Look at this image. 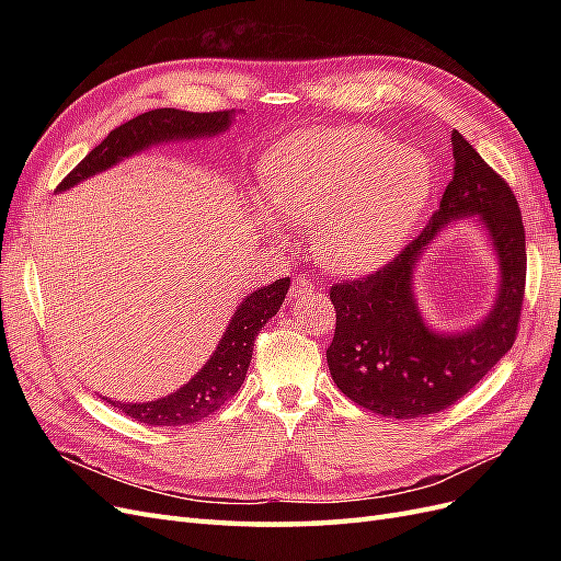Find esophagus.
Instances as JSON below:
<instances>
[{"instance_id":"34e87169","label":"esophagus","mask_w":561,"mask_h":561,"mask_svg":"<svg viewBox=\"0 0 561 561\" xmlns=\"http://www.w3.org/2000/svg\"><path fill=\"white\" fill-rule=\"evenodd\" d=\"M313 290H316V285L311 280L295 278L293 287H290V299H304V297H309Z\"/></svg>"}]
</instances>
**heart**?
I'll return each instance as SVG.
<instances>
[{
    "mask_svg": "<svg viewBox=\"0 0 561 561\" xmlns=\"http://www.w3.org/2000/svg\"><path fill=\"white\" fill-rule=\"evenodd\" d=\"M433 165L367 128L297 133L262 163L254 219L271 239L285 225H313L318 260L336 274L388 262L416 227L433 194Z\"/></svg>",
    "mask_w": 561,
    "mask_h": 561,
    "instance_id": "obj_1",
    "label": "heart"
}]
</instances>
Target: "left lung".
<instances>
[{"instance_id": "left-lung-1", "label": "left lung", "mask_w": 561, "mask_h": 561, "mask_svg": "<svg viewBox=\"0 0 561 561\" xmlns=\"http://www.w3.org/2000/svg\"><path fill=\"white\" fill-rule=\"evenodd\" d=\"M451 182L428 227L402 254L363 280L334 285L336 330L330 375L365 410L419 419L461 400L513 348L524 297L526 243L517 198L461 133L451 130ZM470 218L497 260V297L478 323L439 331L422 313L415 268L451 221Z\"/></svg>"}]
</instances>
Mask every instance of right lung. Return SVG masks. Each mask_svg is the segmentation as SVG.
I'll list each match as a JSON object with an SVG mask.
<instances>
[{
    "label": "right lung",
    "instance_id": "add662e5",
    "mask_svg": "<svg viewBox=\"0 0 561 561\" xmlns=\"http://www.w3.org/2000/svg\"><path fill=\"white\" fill-rule=\"evenodd\" d=\"M236 114L241 112L227 110L198 114L171 107L145 112L114 128L107 138L60 182L58 192L72 190L79 182L89 180L98 173H105L116 163L126 161L128 157L142 154V151L151 147L208 140L215 138V135H222L236 122ZM287 290H290V278H278L271 285L252 290L239 307H236L229 325L222 339L217 342L208 363L203 365L184 386L173 390L171 396H163L149 402H118L107 398L105 400L112 407H116V410H122L126 416L147 423V426H186V423H196L203 416L213 414L241 388L252 360L254 336L260 334L268 318H274L278 313Z\"/></svg>",
    "mask_w": 561,
    "mask_h": 561
}]
</instances>
